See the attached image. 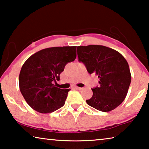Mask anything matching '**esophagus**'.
Instances as JSON below:
<instances>
[{
  "mask_svg": "<svg viewBox=\"0 0 149 149\" xmlns=\"http://www.w3.org/2000/svg\"><path fill=\"white\" fill-rule=\"evenodd\" d=\"M75 89H77V90H81L83 88H81V87H74Z\"/></svg>",
  "mask_w": 149,
  "mask_h": 149,
  "instance_id": "34e87169",
  "label": "esophagus"
}]
</instances>
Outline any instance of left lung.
Listing matches in <instances>:
<instances>
[{
  "label": "left lung",
  "instance_id": "left-lung-1",
  "mask_svg": "<svg viewBox=\"0 0 149 149\" xmlns=\"http://www.w3.org/2000/svg\"><path fill=\"white\" fill-rule=\"evenodd\" d=\"M79 62L89 74L99 78V87L93 88V96L86 100L88 104L101 112L115 109L125 99L131 84L127 62L120 52L102 45L77 48Z\"/></svg>",
  "mask_w": 149,
  "mask_h": 149
}]
</instances>
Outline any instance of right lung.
Masks as SVG:
<instances>
[{
	"label": "right lung",
	"instance_id": "obj_1",
	"mask_svg": "<svg viewBox=\"0 0 149 149\" xmlns=\"http://www.w3.org/2000/svg\"><path fill=\"white\" fill-rule=\"evenodd\" d=\"M76 58V47H51L33 54L22 65L19 89L27 104L37 112H53L65 104L70 89L55 87L68 63Z\"/></svg>",
	"mask_w": 149,
	"mask_h": 149
}]
</instances>
